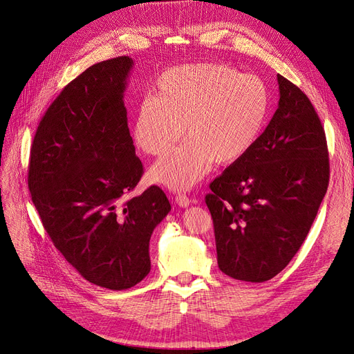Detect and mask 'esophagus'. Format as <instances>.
Instances as JSON below:
<instances>
[{
  "label": "esophagus",
  "mask_w": 354,
  "mask_h": 354,
  "mask_svg": "<svg viewBox=\"0 0 354 354\" xmlns=\"http://www.w3.org/2000/svg\"><path fill=\"white\" fill-rule=\"evenodd\" d=\"M175 203H176L179 207H182V208H187V207H189V204H191V199H189L187 195L179 194V195L175 196Z\"/></svg>",
  "instance_id": "34e87169"
}]
</instances>
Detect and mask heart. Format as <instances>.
Masks as SVG:
<instances>
[{
    "instance_id": "heart-1",
    "label": "heart",
    "mask_w": 354,
    "mask_h": 354,
    "mask_svg": "<svg viewBox=\"0 0 354 354\" xmlns=\"http://www.w3.org/2000/svg\"><path fill=\"white\" fill-rule=\"evenodd\" d=\"M270 97L256 75L223 64H189L165 71L133 120V139L159 156L183 134L187 142L151 166L150 180L172 191L195 187L212 166L248 153L262 131Z\"/></svg>"
}]
</instances>
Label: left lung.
<instances>
[{
    "label": "left lung",
    "instance_id": "left-lung-1",
    "mask_svg": "<svg viewBox=\"0 0 354 354\" xmlns=\"http://www.w3.org/2000/svg\"><path fill=\"white\" fill-rule=\"evenodd\" d=\"M278 84L268 127L205 196L218 268L237 281L265 282L286 268L328 188L327 140L314 106L282 75Z\"/></svg>",
    "mask_w": 354,
    "mask_h": 354
}]
</instances>
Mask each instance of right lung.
I'll return each mask as SVG.
<instances>
[{
  "label": "right lung",
  "instance_id": "right-lung-1",
  "mask_svg": "<svg viewBox=\"0 0 354 354\" xmlns=\"http://www.w3.org/2000/svg\"><path fill=\"white\" fill-rule=\"evenodd\" d=\"M133 65L109 59L69 82L40 121L28 165L32 201L55 248L111 290L146 278L151 233L171 211L156 185L126 199L143 175L124 106Z\"/></svg>",
  "mask_w": 354,
  "mask_h": 354
}]
</instances>
